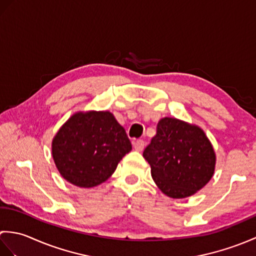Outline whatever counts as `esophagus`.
I'll return each instance as SVG.
<instances>
[{"instance_id":"obj_1","label":"esophagus","mask_w":256,"mask_h":256,"mask_svg":"<svg viewBox=\"0 0 256 256\" xmlns=\"http://www.w3.org/2000/svg\"><path fill=\"white\" fill-rule=\"evenodd\" d=\"M134 145V148L135 150L138 152H142L144 150V146H145V142L143 140H135L133 142Z\"/></svg>"}]
</instances>
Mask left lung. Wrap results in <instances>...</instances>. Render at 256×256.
Returning <instances> with one entry per match:
<instances>
[{
  "mask_svg": "<svg viewBox=\"0 0 256 256\" xmlns=\"http://www.w3.org/2000/svg\"><path fill=\"white\" fill-rule=\"evenodd\" d=\"M143 156L157 186L172 198L197 192L214 172V150L202 130L177 118L160 120Z\"/></svg>",
  "mask_w": 256,
  "mask_h": 256,
  "instance_id": "obj_1",
  "label": "left lung"
}]
</instances>
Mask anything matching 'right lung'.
<instances>
[{"instance_id":"add662e5","label":"right lung","mask_w":256,"mask_h":256,"mask_svg":"<svg viewBox=\"0 0 256 256\" xmlns=\"http://www.w3.org/2000/svg\"><path fill=\"white\" fill-rule=\"evenodd\" d=\"M132 150L123 126L108 111L76 113L52 140V157L62 176L78 187L106 182Z\"/></svg>"}]
</instances>
